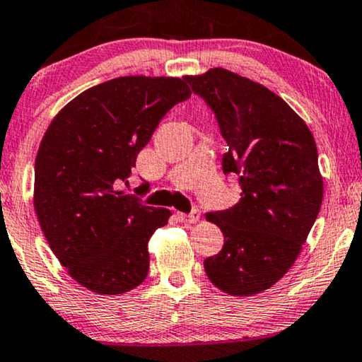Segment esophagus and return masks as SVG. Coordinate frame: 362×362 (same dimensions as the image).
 <instances>
[{"label":"esophagus","instance_id":"34e87169","mask_svg":"<svg viewBox=\"0 0 362 362\" xmlns=\"http://www.w3.org/2000/svg\"><path fill=\"white\" fill-rule=\"evenodd\" d=\"M177 217H178V221L184 222V223H195V222H199V218H200V210L194 209L190 214L178 212Z\"/></svg>","mask_w":362,"mask_h":362}]
</instances>
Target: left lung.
Segmentation results:
<instances>
[{"instance_id": "8db88e82", "label": "left lung", "mask_w": 362, "mask_h": 362, "mask_svg": "<svg viewBox=\"0 0 362 362\" xmlns=\"http://www.w3.org/2000/svg\"><path fill=\"white\" fill-rule=\"evenodd\" d=\"M185 80L215 113L228 147L223 173L239 175L242 189L234 207L205 215L223 234L205 272L227 294H259L292 267L321 210L314 136L279 95L245 76L210 68Z\"/></svg>"}]
</instances>
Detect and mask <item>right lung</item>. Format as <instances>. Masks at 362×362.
Instances as JSON below:
<instances>
[{
  "instance_id": "right-lung-1",
  "label": "right lung",
  "mask_w": 362,
  "mask_h": 362,
  "mask_svg": "<svg viewBox=\"0 0 362 362\" xmlns=\"http://www.w3.org/2000/svg\"><path fill=\"white\" fill-rule=\"evenodd\" d=\"M190 93L185 76H120L73 98L45 132L35 212L59 264L88 291L123 294L147 277L148 240L172 212L122 187L160 120Z\"/></svg>"
}]
</instances>
